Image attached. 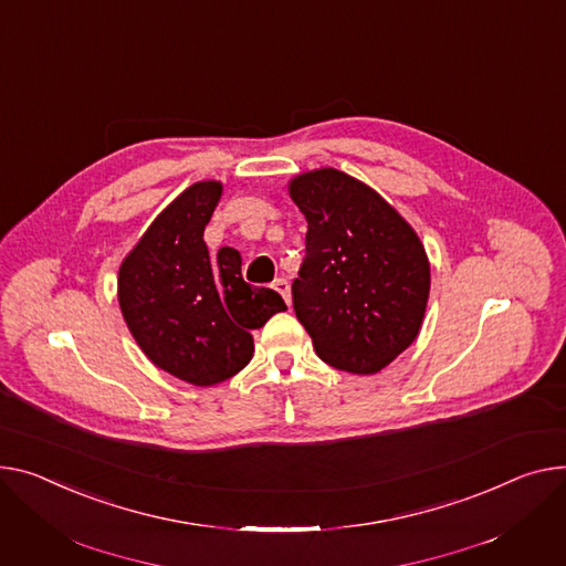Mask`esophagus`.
<instances>
[{
    "label": "esophagus",
    "mask_w": 566,
    "mask_h": 566,
    "mask_svg": "<svg viewBox=\"0 0 566 566\" xmlns=\"http://www.w3.org/2000/svg\"><path fill=\"white\" fill-rule=\"evenodd\" d=\"M273 289L284 297V303L291 307V286H289V282L284 277H280V280L273 282Z\"/></svg>",
    "instance_id": "1"
}]
</instances>
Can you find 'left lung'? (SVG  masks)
<instances>
[{"label": "left lung", "mask_w": 566, "mask_h": 566, "mask_svg": "<svg viewBox=\"0 0 566 566\" xmlns=\"http://www.w3.org/2000/svg\"><path fill=\"white\" fill-rule=\"evenodd\" d=\"M289 196L307 218V256L291 286L297 321L325 364L382 370L423 325L430 261L419 234L375 188L336 168L295 175Z\"/></svg>", "instance_id": "left-lung-1"}]
</instances>
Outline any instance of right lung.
<instances>
[{"mask_svg": "<svg viewBox=\"0 0 566 566\" xmlns=\"http://www.w3.org/2000/svg\"><path fill=\"white\" fill-rule=\"evenodd\" d=\"M222 181H196L181 191L123 259L118 303L145 357L175 378L213 387L234 378L254 353L259 329L286 305L277 291L243 282L241 254L209 256L205 228Z\"/></svg>", "mask_w": 566, "mask_h": 566, "instance_id": "right-lung-1", "label": "right lung"}]
</instances>
